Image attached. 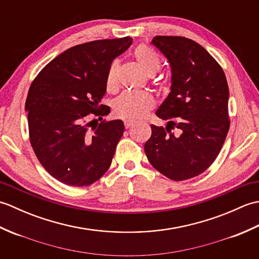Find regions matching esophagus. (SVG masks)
Instances as JSON below:
<instances>
[{
	"label": "esophagus",
	"mask_w": 259,
	"mask_h": 259,
	"mask_svg": "<svg viewBox=\"0 0 259 259\" xmlns=\"http://www.w3.org/2000/svg\"><path fill=\"white\" fill-rule=\"evenodd\" d=\"M134 124H135L134 121H129V120H125V121H124V126H125V129H129V128H131V126H133Z\"/></svg>",
	"instance_id": "obj_1"
}]
</instances>
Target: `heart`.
<instances>
[{
	"label": "heart",
	"instance_id": "1",
	"mask_svg": "<svg viewBox=\"0 0 259 259\" xmlns=\"http://www.w3.org/2000/svg\"><path fill=\"white\" fill-rule=\"evenodd\" d=\"M134 57L140 68L148 75H155L161 67L160 59L158 54L147 46H139L136 48ZM119 63L113 61L110 64L107 73V89L112 91L118 87ZM155 107V99L147 92H125L120 96L113 104L114 115L118 118L129 121H136L150 111Z\"/></svg>",
	"mask_w": 259,
	"mask_h": 259
}]
</instances>
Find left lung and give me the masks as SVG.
<instances>
[{"instance_id": "1", "label": "left lung", "mask_w": 259, "mask_h": 259, "mask_svg": "<svg viewBox=\"0 0 259 259\" xmlns=\"http://www.w3.org/2000/svg\"><path fill=\"white\" fill-rule=\"evenodd\" d=\"M155 46L171 68V88L156 111L167 126L151 124L148 160L169 179L202 174L217 158L229 130V90L221 65L200 45L184 36L157 35ZM177 127L179 135L171 130Z\"/></svg>"}]
</instances>
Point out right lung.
Segmentation results:
<instances>
[{
	"label": "right lung",
	"mask_w": 259,
	"mask_h": 259,
	"mask_svg": "<svg viewBox=\"0 0 259 259\" xmlns=\"http://www.w3.org/2000/svg\"><path fill=\"white\" fill-rule=\"evenodd\" d=\"M133 38L97 40L68 49L37 74L27 93L30 142L38 161L60 183L89 186L106 174L123 135L121 120L92 126L110 108L100 104L110 64Z\"/></svg>",
	"instance_id": "right-lung-1"
}]
</instances>
